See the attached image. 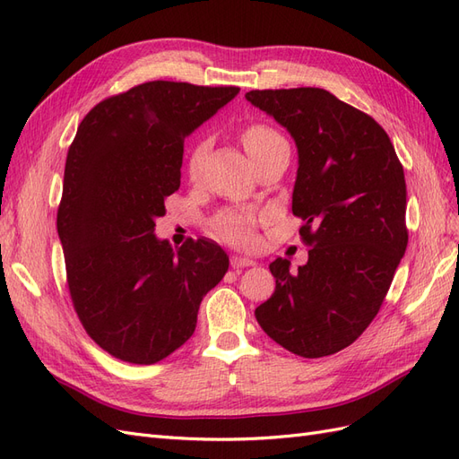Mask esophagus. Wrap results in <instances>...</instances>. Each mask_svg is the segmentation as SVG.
Instances as JSON below:
<instances>
[{"label":"esophagus","mask_w":459,"mask_h":459,"mask_svg":"<svg viewBox=\"0 0 459 459\" xmlns=\"http://www.w3.org/2000/svg\"><path fill=\"white\" fill-rule=\"evenodd\" d=\"M247 266H255V260L243 258V256H231V268H247Z\"/></svg>","instance_id":"esophagus-1"}]
</instances>
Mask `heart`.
I'll return each instance as SVG.
<instances>
[{
	"label": "heart",
	"mask_w": 459,
	"mask_h": 459,
	"mask_svg": "<svg viewBox=\"0 0 459 459\" xmlns=\"http://www.w3.org/2000/svg\"><path fill=\"white\" fill-rule=\"evenodd\" d=\"M281 140L283 137L273 128L266 126V124H251V126H247L241 134V142L245 151L248 152V157H253L255 152L260 151L262 147H266L273 142H281ZM204 151H206V142H201L195 149H193L191 166H195V162L203 157ZM256 221H258V214L255 211H226L212 220L211 230L216 238L224 239L231 245L255 247Z\"/></svg>",
	"instance_id": "heart-1"
}]
</instances>
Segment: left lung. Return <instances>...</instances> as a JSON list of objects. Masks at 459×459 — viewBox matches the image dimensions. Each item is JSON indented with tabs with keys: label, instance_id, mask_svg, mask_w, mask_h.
<instances>
[{
	"label": "left lung",
	"instance_id": "obj_1",
	"mask_svg": "<svg viewBox=\"0 0 459 459\" xmlns=\"http://www.w3.org/2000/svg\"><path fill=\"white\" fill-rule=\"evenodd\" d=\"M295 140L293 214L308 262L275 258L273 295L255 310L264 333L304 358L335 354L377 316L406 253V179L386 132L322 88L245 93Z\"/></svg>",
	"mask_w": 459,
	"mask_h": 459
}]
</instances>
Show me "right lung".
I'll return each mask as SVG.
<instances>
[{
  "label": "right lung",
  "instance_id": "right-lung-1",
  "mask_svg": "<svg viewBox=\"0 0 459 459\" xmlns=\"http://www.w3.org/2000/svg\"><path fill=\"white\" fill-rule=\"evenodd\" d=\"M239 88L155 80L97 103L65 164L57 231L74 310L103 351L157 364L195 331L203 297L230 258L208 239L155 235L179 189L184 140Z\"/></svg>",
  "mask_w": 459,
  "mask_h": 459
}]
</instances>
